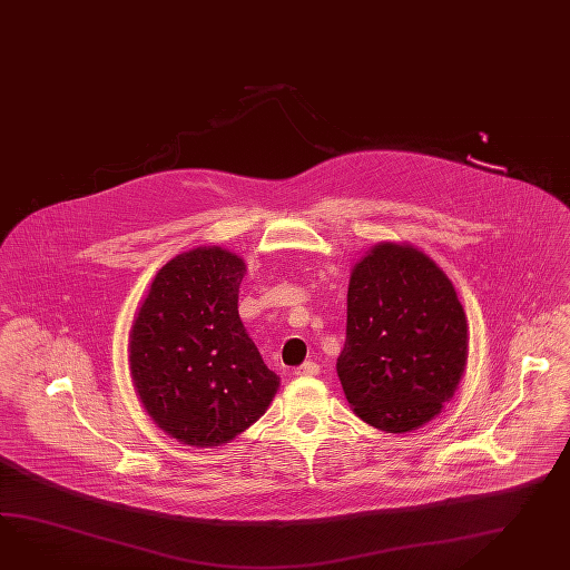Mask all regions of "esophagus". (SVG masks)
Here are the masks:
<instances>
[{
  "instance_id": "esophagus-1",
  "label": "esophagus",
  "mask_w": 570,
  "mask_h": 570,
  "mask_svg": "<svg viewBox=\"0 0 570 570\" xmlns=\"http://www.w3.org/2000/svg\"><path fill=\"white\" fill-rule=\"evenodd\" d=\"M318 372H321V365L316 364V362H306V364H302L295 370V376L307 379V376H316Z\"/></svg>"
}]
</instances>
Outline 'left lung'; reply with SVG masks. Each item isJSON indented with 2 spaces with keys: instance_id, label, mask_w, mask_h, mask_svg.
<instances>
[{
  "instance_id": "obj_1",
  "label": "left lung",
  "mask_w": 570,
  "mask_h": 570,
  "mask_svg": "<svg viewBox=\"0 0 570 570\" xmlns=\"http://www.w3.org/2000/svg\"><path fill=\"white\" fill-rule=\"evenodd\" d=\"M468 351L453 281L425 252L379 242L353 264L336 374L360 420L386 434L432 422L459 389Z\"/></svg>"
}]
</instances>
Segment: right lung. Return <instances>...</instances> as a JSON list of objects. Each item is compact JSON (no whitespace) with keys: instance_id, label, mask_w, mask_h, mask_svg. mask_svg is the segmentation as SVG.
<instances>
[{"instance_id":"add662e5","label":"right lung","mask_w":570,"mask_h":570,"mask_svg":"<svg viewBox=\"0 0 570 570\" xmlns=\"http://www.w3.org/2000/svg\"><path fill=\"white\" fill-rule=\"evenodd\" d=\"M246 263L198 246L163 264L134 314L128 362L153 422L181 444L213 449L256 422L278 391L237 312Z\"/></svg>"}]
</instances>
